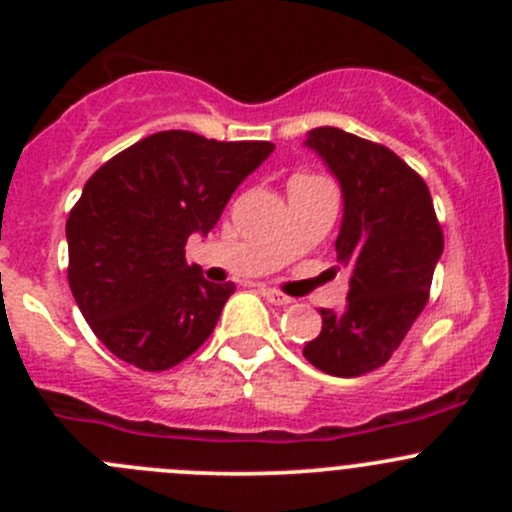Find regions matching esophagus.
I'll return each instance as SVG.
<instances>
[{
  "label": "esophagus",
  "instance_id": "1",
  "mask_svg": "<svg viewBox=\"0 0 512 512\" xmlns=\"http://www.w3.org/2000/svg\"><path fill=\"white\" fill-rule=\"evenodd\" d=\"M262 297H265L270 304H289V302H292V297H287V294H282L280 289H272V287H262Z\"/></svg>",
  "mask_w": 512,
  "mask_h": 512
}]
</instances>
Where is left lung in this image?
Segmentation results:
<instances>
[{
    "instance_id": "1",
    "label": "left lung",
    "mask_w": 512,
    "mask_h": 512,
    "mask_svg": "<svg viewBox=\"0 0 512 512\" xmlns=\"http://www.w3.org/2000/svg\"><path fill=\"white\" fill-rule=\"evenodd\" d=\"M304 146L342 188L334 247L352 277L347 307L322 309V332L302 354L324 374L354 379L384 366L423 312L443 232L423 178L386 146L334 126L309 131Z\"/></svg>"
}]
</instances>
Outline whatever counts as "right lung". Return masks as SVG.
<instances>
[{
	"mask_svg": "<svg viewBox=\"0 0 512 512\" xmlns=\"http://www.w3.org/2000/svg\"><path fill=\"white\" fill-rule=\"evenodd\" d=\"M272 151L270 141L160 131L91 175L66 220L69 287L108 352L165 371L213 334L235 285L205 280L185 262V242L218 225Z\"/></svg>",
	"mask_w": 512,
	"mask_h": 512,
	"instance_id": "right-lung-1",
	"label": "right lung"
}]
</instances>
